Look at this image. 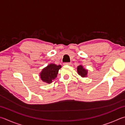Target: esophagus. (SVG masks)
<instances>
[{
    "label": "esophagus",
    "mask_w": 125,
    "mask_h": 125,
    "mask_svg": "<svg viewBox=\"0 0 125 125\" xmlns=\"http://www.w3.org/2000/svg\"><path fill=\"white\" fill-rule=\"evenodd\" d=\"M64 65H70L71 64V63H70V62H65V63H64Z\"/></svg>",
    "instance_id": "esophagus-1"
}]
</instances>
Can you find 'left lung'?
<instances>
[{"label": "left lung", "mask_w": 125, "mask_h": 125, "mask_svg": "<svg viewBox=\"0 0 125 125\" xmlns=\"http://www.w3.org/2000/svg\"><path fill=\"white\" fill-rule=\"evenodd\" d=\"M77 70H78V74L82 77L86 76V75H87V70L83 68L82 65L78 66V68H77Z\"/></svg>", "instance_id": "8db88e82"}]
</instances>
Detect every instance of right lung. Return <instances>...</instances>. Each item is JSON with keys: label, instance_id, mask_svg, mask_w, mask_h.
Returning <instances> with one entry per match:
<instances>
[{"label": "right lung", "instance_id": "add662e5", "mask_svg": "<svg viewBox=\"0 0 125 125\" xmlns=\"http://www.w3.org/2000/svg\"><path fill=\"white\" fill-rule=\"evenodd\" d=\"M61 68L60 65H57L55 64H50L43 69L40 73V78L47 83H51L57 75L58 70Z\"/></svg>", "mask_w": 125, "mask_h": 125}]
</instances>
